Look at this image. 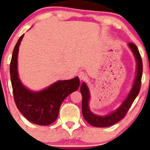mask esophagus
<instances>
[{
    "mask_svg": "<svg viewBox=\"0 0 150 150\" xmlns=\"http://www.w3.org/2000/svg\"><path fill=\"white\" fill-rule=\"evenodd\" d=\"M78 77H79L81 81H84L86 78V75L84 72H80L79 74H78Z\"/></svg>",
    "mask_w": 150,
    "mask_h": 150,
    "instance_id": "obj_1",
    "label": "esophagus"
}]
</instances>
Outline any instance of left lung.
<instances>
[{"label": "left lung", "instance_id": "obj_1", "mask_svg": "<svg viewBox=\"0 0 150 150\" xmlns=\"http://www.w3.org/2000/svg\"><path fill=\"white\" fill-rule=\"evenodd\" d=\"M129 48L132 51L134 57L137 61V75H136L135 81L131 88V91L128 93L127 97L123 101L121 105L116 110L112 112L110 114L105 116H99L92 113L88 107V102L90 99V93H89L88 88L87 87L85 83H83L81 86V93L82 94V113L85 120L88 122L90 125L95 127L104 128L108 127L117 123L122 118H124L125 115L129 110L130 107L132 105L133 102L135 100L137 96L139 93L141 88V81L142 77V57L139 51L138 48L134 43H129L128 44Z\"/></svg>", "mask_w": 150, "mask_h": 150}]
</instances>
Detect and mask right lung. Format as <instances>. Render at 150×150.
Listing matches in <instances>:
<instances>
[{"mask_svg":"<svg viewBox=\"0 0 150 150\" xmlns=\"http://www.w3.org/2000/svg\"><path fill=\"white\" fill-rule=\"evenodd\" d=\"M22 35L13 48L10 64V75L15 104L20 112L29 121L39 125H48L58 117L60 107L64 99L78 90L80 80L78 77L67 81H59L40 91L28 90L22 85L17 72L19 47Z\"/></svg>","mask_w":150,"mask_h":150,"instance_id":"add662e5","label":"right lung"}]
</instances>
